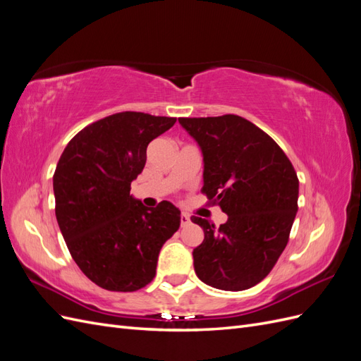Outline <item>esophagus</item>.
I'll return each mask as SVG.
<instances>
[{
	"label": "esophagus",
	"mask_w": 361,
	"mask_h": 361,
	"mask_svg": "<svg viewBox=\"0 0 361 361\" xmlns=\"http://www.w3.org/2000/svg\"><path fill=\"white\" fill-rule=\"evenodd\" d=\"M190 215L188 214H185V212H182L180 214V226L182 227H185V226H188L190 224Z\"/></svg>",
	"instance_id": "34e87169"
}]
</instances>
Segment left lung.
<instances>
[{
  "mask_svg": "<svg viewBox=\"0 0 361 361\" xmlns=\"http://www.w3.org/2000/svg\"><path fill=\"white\" fill-rule=\"evenodd\" d=\"M203 157L202 191L227 214L215 227L191 216L203 232L194 248L197 277L221 290L264 280L285 250L298 211V178L285 152L244 117L179 118Z\"/></svg>",
  "mask_w": 361,
  "mask_h": 361,
  "instance_id": "obj_1",
  "label": "left lung"
}]
</instances>
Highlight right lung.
<instances>
[{
  "instance_id": "add662e5",
  "label": "right lung",
  "mask_w": 361,
  "mask_h": 361,
  "mask_svg": "<svg viewBox=\"0 0 361 361\" xmlns=\"http://www.w3.org/2000/svg\"><path fill=\"white\" fill-rule=\"evenodd\" d=\"M174 123L135 111L108 116L80 130L59 159L52 185L61 235L75 264L106 290L149 285L161 247L180 226L173 203L146 207L130 194L149 143Z\"/></svg>"
}]
</instances>
